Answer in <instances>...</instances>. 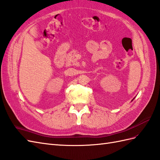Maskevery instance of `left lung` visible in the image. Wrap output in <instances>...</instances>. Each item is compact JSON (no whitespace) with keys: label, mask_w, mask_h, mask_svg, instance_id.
Listing matches in <instances>:
<instances>
[{"label":"left lung","mask_w":160,"mask_h":160,"mask_svg":"<svg viewBox=\"0 0 160 160\" xmlns=\"http://www.w3.org/2000/svg\"><path fill=\"white\" fill-rule=\"evenodd\" d=\"M133 99H132V101H133Z\"/></svg>","instance_id":"1"}]
</instances>
